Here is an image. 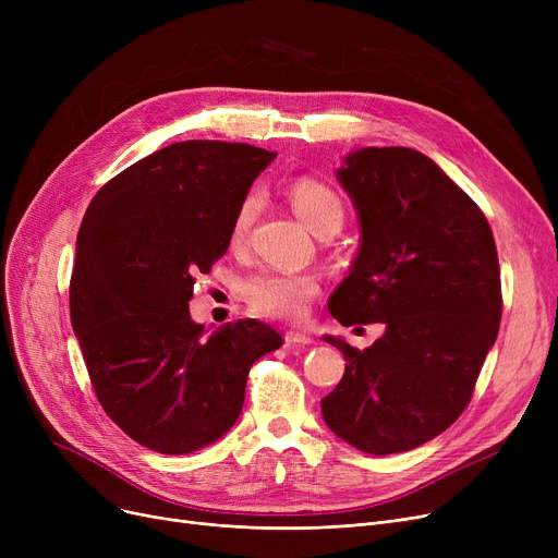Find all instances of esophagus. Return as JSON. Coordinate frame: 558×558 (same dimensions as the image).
Instances as JSON below:
<instances>
[{"mask_svg":"<svg viewBox=\"0 0 558 558\" xmlns=\"http://www.w3.org/2000/svg\"><path fill=\"white\" fill-rule=\"evenodd\" d=\"M284 341L291 343V345H310L312 337L307 332H301V330H287Z\"/></svg>","mask_w":558,"mask_h":558,"instance_id":"1","label":"esophagus"}]
</instances>
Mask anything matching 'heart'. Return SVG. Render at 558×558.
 Segmentation results:
<instances>
[{"label":"heart","instance_id":"obj_1","mask_svg":"<svg viewBox=\"0 0 558 558\" xmlns=\"http://www.w3.org/2000/svg\"><path fill=\"white\" fill-rule=\"evenodd\" d=\"M289 201L299 217L316 234L339 230L343 223V201L324 181L301 175L289 185ZM257 196L246 194L238 205V213L230 223V244L240 246L246 238L248 226L255 215ZM318 294V280L310 274H287L276 269H262L246 278L244 296L251 310L259 316L296 320L305 316L310 303Z\"/></svg>","mask_w":558,"mask_h":558}]
</instances>
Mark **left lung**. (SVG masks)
<instances>
[{
	"mask_svg": "<svg viewBox=\"0 0 558 558\" xmlns=\"http://www.w3.org/2000/svg\"><path fill=\"white\" fill-rule=\"evenodd\" d=\"M337 175L360 213L362 248L328 307L341 326L387 330L364 350L326 337L345 373L320 412L362 452L414 450L461 416L500 330L493 230L471 196L407 146L350 154Z\"/></svg>",
	"mask_w": 558,
	"mask_h": 558,
	"instance_id": "left-lung-1",
	"label": "left lung"
}]
</instances>
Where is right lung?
<instances>
[{"label": "right lung", "instance_id": "obj_1", "mask_svg": "<svg viewBox=\"0 0 558 558\" xmlns=\"http://www.w3.org/2000/svg\"><path fill=\"white\" fill-rule=\"evenodd\" d=\"M274 151L187 140L117 173L76 238L70 316L95 396L140 446L187 454L240 418L251 366L282 345L255 318L210 339L190 318L194 278L228 251L238 205Z\"/></svg>", "mask_w": 558, "mask_h": 558}]
</instances>
